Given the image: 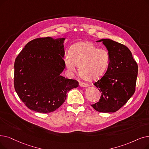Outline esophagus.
Here are the masks:
<instances>
[{
  "label": "esophagus",
  "instance_id": "obj_1",
  "mask_svg": "<svg viewBox=\"0 0 149 149\" xmlns=\"http://www.w3.org/2000/svg\"><path fill=\"white\" fill-rule=\"evenodd\" d=\"M79 85H80V86L83 87V88H86V87L88 86V84L84 83V82H80L79 83Z\"/></svg>",
  "mask_w": 149,
  "mask_h": 149
}]
</instances>
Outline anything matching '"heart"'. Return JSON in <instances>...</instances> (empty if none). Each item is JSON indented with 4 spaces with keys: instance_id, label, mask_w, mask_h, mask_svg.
I'll use <instances>...</instances> for the list:
<instances>
[{
    "instance_id": "1",
    "label": "heart",
    "mask_w": 149,
    "mask_h": 149,
    "mask_svg": "<svg viewBox=\"0 0 149 149\" xmlns=\"http://www.w3.org/2000/svg\"><path fill=\"white\" fill-rule=\"evenodd\" d=\"M69 56L65 57L64 63L70 71H75L76 66L81 78L88 81L100 79L105 74L110 63V55L104 49L90 41L75 43L70 48Z\"/></svg>"
}]
</instances>
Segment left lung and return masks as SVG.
I'll return each instance as SVG.
<instances>
[{
  "instance_id": "left-lung-1",
  "label": "left lung",
  "mask_w": 149,
  "mask_h": 149,
  "mask_svg": "<svg viewBox=\"0 0 149 149\" xmlns=\"http://www.w3.org/2000/svg\"><path fill=\"white\" fill-rule=\"evenodd\" d=\"M102 41L110 55V63L105 75L94 83L102 94L91 106L99 112L114 113L134 93L138 68L127 47L109 39L97 42Z\"/></svg>"
}]
</instances>
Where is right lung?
Returning <instances> with one entry per match:
<instances>
[{
  "label": "right lung",
  "mask_w": 149,
  "mask_h": 149,
  "mask_svg": "<svg viewBox=\"0 0 149 149\" xmlns=\"http://www.w3.org/2000/svg\"><path fill=\"white\" fill-rule=\"evenodd\" d=\"M65 38L35 39L25 45L15 62L14 85L19 97L31 110L55 111L79 82L61 75L65 68Z\"/></svg>",
  "instance_id": "right-lung-1"
}]
</instances>
